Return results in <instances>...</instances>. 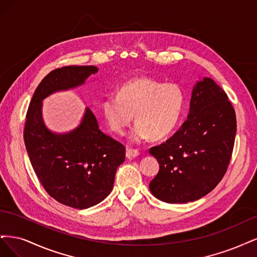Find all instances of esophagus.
I'll return each instance as SVG.
<instances>
[{
    "mask_svg": "<svg viewBox=\"0 0 257 257\" xmlns=\"http://www.w3.org/2000/svg\"><path fill=\"white\" fill-rule=\"evenodd\" d=\"M127 155L129 157H132V158H135V157H138L140 155V152L138 150H134V148H127Z\"/></svg>",
    "mask_w": 257,
    "mask_h": 257,
    "instance_id": "obj_1",
    "label": "esophagus"
}]
</instances>
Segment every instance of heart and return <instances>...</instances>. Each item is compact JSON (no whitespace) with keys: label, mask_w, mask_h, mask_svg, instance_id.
Segmentation results:
<instances>
[{"label":"heart","mask_w":257,"mask_h":257,"mask_svg":"<svg viewBox=\"0 0 257 257\" xmlns=\"http://www.w3.org/2000/svg\"><path fill=\"white\" fill-rule=\"evenodd\" d=\"M185 95L176 83H163L148 77L123 83L118 94H109L100 103L109 128L123 135L135 119L138 123L131 140L142 142L153 137L162 139L177 126L184 109Z\"/></svg>","instance_id":"b5f03b06"}]
</instances>
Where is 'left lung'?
<instances>
[{
  "label": "left lung",
  "mask_w": 257,
  "mask_h": 257,
  "mask_svg": "<svg viewBox=\"0 0 257 257\" xmlns=\"http://www.w3.org/2000/svg\"><path fill=\"white\" fill-rule=\"evenodd\" d=\"M236 114L226 93L204 78L193 88L188 118L150 153L160 164L152 193L167 203H188L208 194L225 175L236 137Z\"/></svg>",
  "instance_id": "1"
}]
</instances>
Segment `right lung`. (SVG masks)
I'll use <instances>...</instances> for the list:
<instances>
[{"label": "right lung", "instance_id": "add662e5", "mask_svg": "<svg viewBox=\"0 0 257 257\" xmlns=\"http://www.w3.org/2000/svg\"><path fill=\"white\" fill-rule=\"evenodd\" d=\"M98 71L95 66H64L40 82L27 112L23 138L41 186L59 203L85 209L103 201L113 188L126 147L99 129L87 107L81 125L67 135H54L41 118V101L56 90L76 87Z\"/></svg>", "mask_w": 257, "mask_h": 257}]
</instances>
